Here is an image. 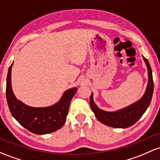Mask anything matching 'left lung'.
<instances>
[{
    "instance_id": "8db88e82",
    "label": "left lung",
    "mask_w": 160,
    "mask_h": 160,
    "mask_svg": "<svg viewBox=\"0 0 160 160\" xmlns=\"http://www.w3.org/2000/svg\"><path fill=\"white\" fill-rule=\"evenodd\" d=\"M148 71V83L145 93L141 99L131 106L116 112H106L100 109L95 104L93 94H91L89 103L92 111L96 118L102 124L115 128H126L134 124L144 114L151 102L153 92V80H152V70L148 60L143 56Z\"/></svg>"
}]
</instances>
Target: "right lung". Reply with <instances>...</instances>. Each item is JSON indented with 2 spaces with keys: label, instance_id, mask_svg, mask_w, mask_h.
Instances as JSON below:
<instances>
[{
  "label": "right lung",
  "instance_id": "add662e5",
  "mask_svg": "<svg viewBox=\"0 0 160 160\" xmlns=\"http://www.w3.org/2000/svg\"><path fill=\"white\" fill-rule=\"evenodd\" d=\"M7 77L6 97L9 109L13 117L22 127L36 134H46L60 129L66 122L70 103L77 89H69L64 92L61 99L53 106L35 108L24 104L16 98L11 87V69Z\"/></svg>",
  "mask_w": 160,
  "mask_h": 160
}]
</instances>
